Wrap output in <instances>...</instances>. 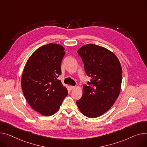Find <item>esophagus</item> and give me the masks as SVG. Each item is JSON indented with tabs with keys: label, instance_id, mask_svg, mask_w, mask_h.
I'll return each mask as SVG.
<instances>
[{
	"label": "esophagus",
	"instance_id": "esophagus-1",
	"mask_svg": "<svg viewBox=\"0 0 147 147\" xmlns=\"http://www.w3.org/2000/svg\"><path fill=\"white\" fill-rule=\"evenodd\" d=\"M75 86H70V89H71V90H73V89H75Z\"/></svg>",
	"mask_w": 147,
	"mask_h": 147
}]
</instances>
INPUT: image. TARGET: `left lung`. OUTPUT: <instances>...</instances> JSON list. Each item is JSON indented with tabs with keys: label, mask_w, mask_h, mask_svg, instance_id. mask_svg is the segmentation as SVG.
<instances>
[{
	"label": "left lung",
	"mask_w": 147,
	"mask_h": 147,
	"mask_svg": "<svg viewBox=\"0 0 147 147\" xmlns=\"http://www.w3.org/2000/svg\"><path fill=\"white\" fill-rule=\"evenodd\" d=\"M90 81L83 87V95L76 101L88 118H97L108 111L120 93L122 70L118 58L107 49L93 44L77 51Z\"/></svg>",
	"instance_id": "1"
}]
</instances>
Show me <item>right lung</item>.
<instances>
[{
	"mask_svg": "<svg viewBox=\"0 0 147 147\" xmlns=\"http://www.w3.org/2000/svg\"><path fill=\"white\" fill-rule=\"evenodd\" d=\"M64 48L48 44L39 48L29 58L22 73L21 85L29 105L44 116L59 109L68 91L57 78L61 74Z\"/></svg>",
	"mask_w": 147,
	"mask_h": 147,
	"instance_id": "1",
	"label": "right lung"
}]
</instances>
